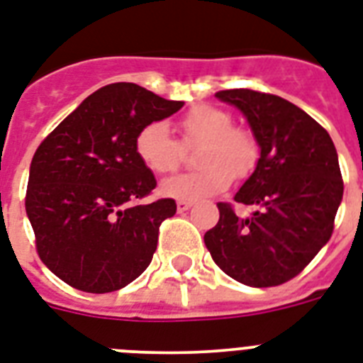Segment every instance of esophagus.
<instances>
[{
    "label": "esophagus",
    "instance_id": "esophagus-1",
    "mask_svg": "<svg viewBox=\"0 0 363 363\" xmlns=\"http://www.w3.org/2000/svg\"><path fill=\"white\" fill-rule=\"evenodd\" d=\"M191 205H194V203H190V201H179V203H177V212H186V210H190L191 208Z\"/></svg>",
    "mask_w": 363,
    "mask_h": 363
}]
</instances>
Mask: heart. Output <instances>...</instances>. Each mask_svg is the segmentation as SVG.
Segmentation results:
<instances>
[{
    "instance_id": "b5f03b06",
    "label": "heart",
    "mask_w": 363,
    "mask_h": 363,
    "mask_svg": "<svg viewBox=\"0 0 363 363\" xmlns=\"http://www.w3.org/2000/svg\"><path fill=\"white\" fill-rule=\"evenodd\" d=\"M233 125V116L214 105H196L182 116L179 121L182 144H201L197 164L203 167L166 179L160 184L164 196L194 203L227 190L234 173L245 177L252 172L258 160L257 140ZM135 144L140 160L151 172L172 173L181 164V145L162 121L144 125Z\"/></svg>"
}]
</instances>
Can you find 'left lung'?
Segmentation results:
<instances>
[{
	"mask_svg": "<svg viewBox=\"0 0 363 363\" xmlns=\"http://www.w3.org/2000/svg\"><path fill=\"white\" fill-rule=\"evenodd\" d=\"M216 97L245 116L260 147L255 172L234 196L257 208L243 219L228 203H218L219 221L205 234V245L242 284H284L332 236L343 197L336 147L318 121L282 97L247 88Z\"/></svg>",
	"mask_w": 363,
	"mask_h": 363,
	"instance_id": "obj_1",
	"label": "left lung"
}]
</instances>
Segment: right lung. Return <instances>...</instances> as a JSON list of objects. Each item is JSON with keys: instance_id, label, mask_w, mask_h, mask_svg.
<instances>
[{"instance_id": "1", "label": "right lung", "mask_w": 363, "mask_h": 363, "mask_svg": "<svg viewBox=\"0 0 363 363\" xmlns=\"http://www.w3.org/2000/svg\"><path fill=\"white\" fill-rule=\"evenodd\" d=\"M182 105L135 83L106 84L38 145L27 182V218L38 257L66 284L108 294L147 269L158 227L177 205L173 199L135 205L157 186L136 153V135Z\"/></svg>"}]
</instances>
